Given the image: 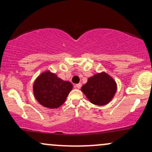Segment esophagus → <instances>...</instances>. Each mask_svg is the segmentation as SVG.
I'll return each instance as SVG.
<instances>
[{
    "label": "esophagus",
    "mask_w": 152,
    "mask_h": 152,
    "mask_svg": "<svg viewBox=\"0 0 152 152\" xmlns=\"http://www.w3.org/2000/svg\"><path fill=\"white\" fill-rule=\"evenodd\" d=\"M75 87H76V88H80L81 87V83H77V84H76Z\"/></svg>",
    "instance_id": "1"
}]
</instances>
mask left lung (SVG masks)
Listing matches in <instances>:
<instances>
[{"instance_id": "obj_1", "label": "left lung", "mask_w": 152, "mask_h": 152, "mask_svg": "<svg viewBox=\"0 0 152 152\" xmlns=\"http://www.w3.org/2000/svg\"><path fill=\"white\" fill-rule=\"evenodd\" d=\"M81 89L91 103L95 105L104 106L114 97L117 84L109 74L102 71L88 78Z\"/></svg>"}]
</instances>
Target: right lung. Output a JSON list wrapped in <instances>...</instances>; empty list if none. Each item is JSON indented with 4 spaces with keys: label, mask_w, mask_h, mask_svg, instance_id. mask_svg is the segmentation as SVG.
<instances>
[{
    "label": "right lung",
    "mask_w": 152,
    "mask_h": 152,
    "mask_svg": "<svg viewBox=\"0 0 152 152\" xmlns=\"http://www.w3.org/2000/svg\"><path fill=\"white\" fill-rule=\"evenodd\" d=\"M72 88L71 82L64 81L49 70L41 73L33 85L35 99L48 109H57L61 106Z\"/></svg>",
    "instance_id": "obj_1"
}]
</instances>
